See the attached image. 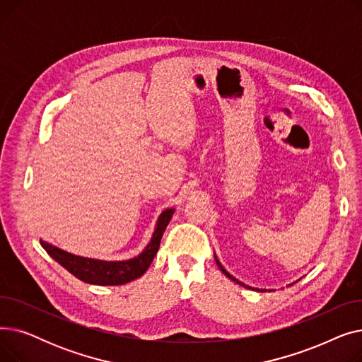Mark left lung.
Segmentation results:
<instances>
[{"label": "left lung", "mask_w": 362, "mask_h": 362, "mask_svg": "<svg viewBox=\"0 0 362 362\" xmlns=\"http://www.w3.org/2000/svg\"><path fill=\"white\" fill-rule=\"evenodd\" d=\"M214 258H216V262H217V265H218V269H220V270H221V272H223V273H224V274H226L227 277H229L230 280H233V281H236L238 284H240V286H243V288H248V289H252V291H257V292H267V289H257V288H251V286H246V284H245V283L239 281V280H238L236 277H233V276H232V274H230L229 272H227V270H226V269L223 267V265H221V262L218 261V258H217V255H216V254H214ZM296 281H299V279H298ZM296 281H293V283H296ZM293 283H291V284H289V286H292V284H293ZM269 292H272V289H269Z\"/></svg>", "instance_id": "1"}]
</instances>
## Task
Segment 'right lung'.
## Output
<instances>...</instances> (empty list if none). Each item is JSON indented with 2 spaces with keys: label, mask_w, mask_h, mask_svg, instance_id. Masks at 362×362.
I'll use <instances>...</instances> for the list:
<instances>
[{
  "label": "right lung",
  "mask_w": 362,
  "mask_h": 362,
  "mask_svg": "<svg viewBox=\"0 0 362 362\" xmlns=\"http://www.w3.org/2000/svg\"><path fill=\"white\" fill-rule=\"evenodd\" d=\"M175 211V208L164 210L157 218L154 233H152L144 251L136 257L123 261H105L74 255L42 239L41 245L52 259L63 265L69 273L79 280L89 284H98V286H119V284H126L132 280H136L146 273L160 248V242L165 227L171 217H173Z\"/></svg>",
  "instance_id": "add662e5"
}]
</instances>
